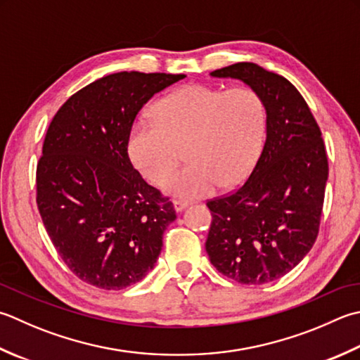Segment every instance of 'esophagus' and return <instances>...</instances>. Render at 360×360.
<instances>
[{
	"label": "esophagus",
	"instance_id": "obj_1",
	"mask_svg": "<svg viewBox=\"0 0 360 360\" xmlns=\"http://www.w3.org/2000/svg\"><path fill=\"white\" fill-rule=\"evenodd\" d=\"M173 206L176 209V212H181V210H184L188 206V201L184 200H174L173 201Z\"/></svg>",
	"mask_w": 360,
	"mask_h": 360
}]
</instances>
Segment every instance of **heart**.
Here are the masks:
<instances>
[{
	"mask_svg": "<svg viewBox=\"0 0 360 360\" xmlns=\"http://www.w3.org/2000/svg\"><path fill=\"white\" fill-rule=\"evenodd\" d=\"M265 131L266 112L257 91L193 84L162 98L153 114L136 117L128 151L140 173L160 186L187 144L191 162L165 188L182 198H200L220 184L236 186L248 178L262 154Z\"/></svg>",
	"mask_w": 360,
	"mask_h": 360,
	"instance_id": "b5f03b06",
	"label": "heart"
}]
</instances>
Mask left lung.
Returning <instances> with one entry per match:
<instances>
[{
	"instance_id": "left-lung-1",
	"label": "left lung",
	"mask_w": 360,
	"mask_h": 360,
	"mask_svg": "<svg viewBox=\"0 0 360 360\" xmlns=\"http://www.w3.org/2000/svg\"><path fill=\"white\" fill-rule=\"evenodd\" d=\"M210 75L240 79L257 91L266 139L250 178L207 201L212 223L206 251L226 278L266 284L293 270L319 236L329 170L325 143L304 98L284 76L252 62Z\"/></svg>"
}]
</instances>
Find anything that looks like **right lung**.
<instances>
[{
	"instance_id": "1",
	"label": "right lung",
	"mask_w": 360,
	"mask_h": 360,
	"mask_svg": "<svg viewBox=\"0 0 360 360\" xmlns=\"http://www.w3.org/2000/svg\"><path fill=\"white\" fill-rule=\"evenodd\" d=\"M186 75L122 72L76 91L56 112L37 164V207L60 259L77 278L122 290L153 270L173 202L128 156L139 110Z\"/></svg>"
}]
</instances>
